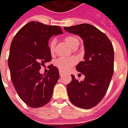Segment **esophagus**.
<instances>
[{"label":"esophagus","mask_w":128,"mask_h":128,"mask_svg":"<svg viewBox=\"0 0 128 128\" xmlns=\"http://www.w3.org/2000/svg\"><path fill=\"white\" fill-rule=\"evenodd\" d=\"M63 75H64V73L62 72V71H60V77L63 76Z\"/></svg>","instance_id":"esophagus-1"}]
</instances>
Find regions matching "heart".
Instances as JSON below:
<instances>
[{
  "instance_id": "heart-1",
  "label": "heart",
  "mask_w": 128,
  "mask_h": 128,
  "mask_svg": "<svg viewBox=\"0 0 128 128\" xmlns=\"http://www.w3.org/2000/svg\"><path fill=\"white\" fill-rule=\"evenodd\" d=\"M64 41L71 48L78 47L80 44V41L77 37L74 36H68L64 38ZM55 46H56V40H50L49 42V49L51 53H54L55 50ZM76 59L73 58H59L56 62V66L61 71H66L68 70L70 68L76 63Z\"/></svg>"
}]
</instances>
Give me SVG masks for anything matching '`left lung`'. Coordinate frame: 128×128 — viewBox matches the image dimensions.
Segmentation results:
<instances>
[{"label":"left lung","instance_id":"1","mask_svg":"<svg viewBox=\"0 0 128 128\" xmlns=\"http://www.w3.org/2000/svg\"><path fill=\"white\" fill-rule=\"evenodd\" d=\"M64 29L82 38L85 52L84 61L76 66L85 78L79 82L71 75L72 81L66 86L68 97L75 106L89 109L102 101L110 85L114 72L112 44L106 34L89 24Z\"/></svg>","mask_w":128,"mask_h":128}]
</instances>
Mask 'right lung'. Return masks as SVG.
I'll return each mask as SVG.
<instances>
[{"label":"right lung","mask_w":128,"mask_h":128,"mask_svg":"<svg viewBox=\"0 0 128 128\" xmlns=\"http://www.w3.org/2000/svg\"><path fill=\"white\" fill-rule=\"evenodd\" d=\"M62 34L60 26L32 21L18 31L11 43L8 66L12 81L20 99L29 107H42L52 96L60 78L58 69L50 65L44 75L39 70L52 58L49 38Z\"/></svg>","instance_id":"add662e5"}]
</instances>
